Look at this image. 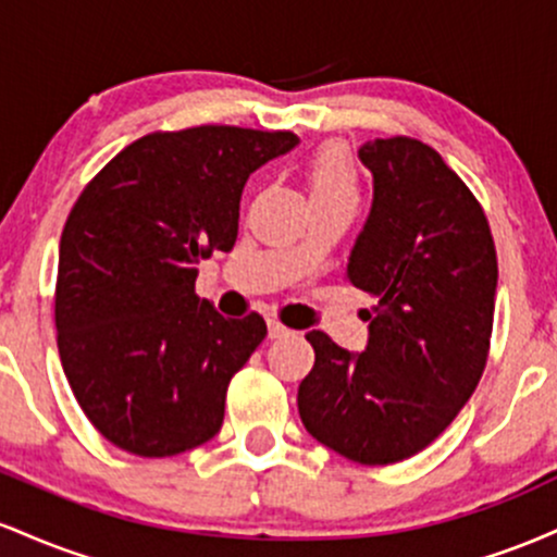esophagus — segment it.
Instances as JSON below:
<instances>
[{
    "mask_svg": "<svg viewBox=\"0 0 557 557\" xmlns=\"http://www.w3.org/2000/svg\"><path fill=\"white\" fill-rule=\"evenodd\" d=\"M267 330H270V337H272V341H277V337H285V335H290V330H287L285 324L274 322V319H270V322H267Z\"/></svg>",
    "mask_w": 557,
    "mask_h": 557,
    "instance_id": "34e87169",
    "label": "esophagus"
}]
</instances>
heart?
<instances>
[{"mask_svg": "<svg viewBox=\"0 0 557 557\" xmlns=\"http://www.w3.org/2000/svg\"><path fill=\"white\" fill-rule=\"evenodd\" d=\"M309 196L314 207H332V203H354L359 201V175L354 162L341 146L322 149L309 162Z\"/></svg>", "mask_w": 557, "mask_h": 557, "instance_id": "b5f03b06", "label": "heart"}]
</instances>
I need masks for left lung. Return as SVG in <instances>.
I'll return each mask as SVG.
<instances>
[{
    "label": "left lung",
    "mask_w": 557,
    "mask_h": 557,
    "mask_svg": "<svg viewBox=\"0 0 557 557\" xmlns=\"http://www.w3.org/2000/svg\"><path fill=\"white\" fill-rule=\"evenodd\" d=\"M372 212L348 283L376 300L361 354L306 332L317 359L298 387L314 440L367 466L417 456L479 385L495 314L497 257L482 207L437 151L411 138L359 149Z\"/></svg>",
    "instance_id": "obj_1"
}]
</instances>
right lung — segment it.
I'll return each mask as SVG.
<instances>
[{
    "instance_id": "right-lung-1",
    "label": "right lung",
    "mask_w": 557,
    "mask_h": 557,
    "mask_svg": "<svg viewBox=\"0 0 557 557\" xmlns=\"http://www.w3.org/2000/svg\"><path fill=\"white\" fill-rule=\"evenodd\" d=\"M293 133L201 125L138 138L86 185L60 240L57 345L91 424L144 458L220 432L233 374L264 341L259 314L198 298V261L238 238L248 175Z\"/></svg>"
}]
</instances>
